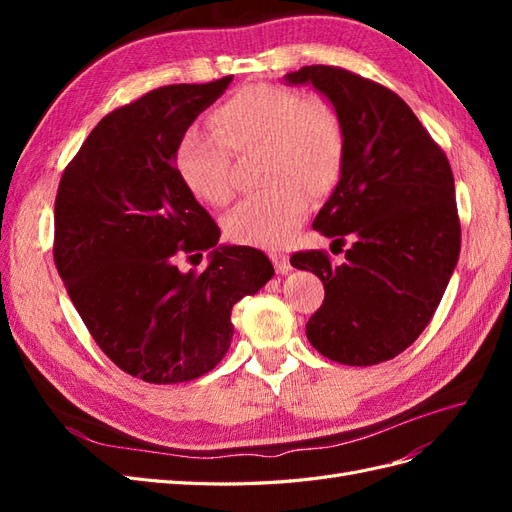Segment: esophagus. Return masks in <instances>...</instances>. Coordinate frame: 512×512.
<instances>
[{
  "label": "esophagus",
  "mask_w": 512,
  "mask_h": 512,
  "mask_svg": "<svg viewBox=\"0 0 512 512\" xmlns=\"http://www.w3.org/2000/svg\"><path fill=\"white\" fill-rule=\"evenodd\" d=\"M269 256L273 260L277 273H288L290 271V260H288V256L284 252H271Z\"/></svg>",
  "instance_id": "esophagus-1"
}]
</instances>
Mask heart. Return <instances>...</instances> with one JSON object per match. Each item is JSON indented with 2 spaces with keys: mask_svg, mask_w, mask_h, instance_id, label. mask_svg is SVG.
I'll use <instances>...</instances> for the list:
<instances>
[{
  "mask_svg": "<svg viewBox=\"0 0 512 512\" xmlns=\"http://www.w3.org/2000/svg\"><path fill=\"white\" fill-rule=\"evenodd\" d=\"M211 134L190 128L179 138L175 166L185 188L211 207L232 196L230 158L258 151V194L224 218L230 241L280 247L303 222L309 196L329 194L344 168L346 138L335 108L269 83L235 91L211 113Z\"/></svg>",
  "mask_w": 512,
  "mask_h": 512,
  "instance_id": "heart-1",
  "label": "heart"
}]
</instances>
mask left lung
<instances>
[{
    "mask_svg": "<svg viewBox=\"0 0 512 512\" xmlns=\"http://www.w3.org/2000/svg\"><path fill=\"white\" fill-rule=\"evenodd\" d=\"M284 81L327 98L346 138L342 177L314 220L331 245L352 241L346 262L333 267L316 250L290 258L324 284L305 333L335 363L378 365L425 331L457 267L453 170L391 89L333 66H305Z\"/></svg>",
    "mask_w": 512,
    "mask_h": 512,
    "instance_id": "left-lung-1",
    "label": "left lung"
}]
</instances>
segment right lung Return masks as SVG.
<instances>
[{
    "instance_id": "right-lung-1",
    "label": "right lung",
    "mask_w": 512,
    "mask_h": 512,
    "mask_svg": "<svg viewBox=\"0 0 512 512\" xmlns=\"http://www.w3.org/2000/svg\"><path fill=\"white\" fill-rule=\"evenodd\" d=\"M232 76L166 85L108 113L64 170L55 198V265L102 352L153 384L200 378L232 342V305L273 277L271 260L222 245L179 179L175 149ZM210 252L203 274L176 258Z\"/></svg>"
}]
</instances>
